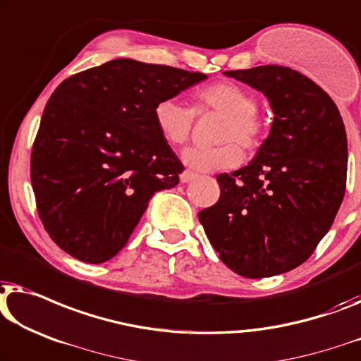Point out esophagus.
Masks as SVG:
<instances>
[{"label": "esophagus", "mask_w": 361, "mask_h": 361, "mask_svg": "<svg viewBox=\"0 0 361 361\" xmlns=\"http://www.w3.org/2000/svg\"><path fill=\"white\" fill-rule=\"evenodd\" d=\"M195 177H197V174H193V172L184 171V172H182V174H180V182H184V184H185V182H190V180L195 179Z\"/></svg>", "instance_id": "34e87169"}]
</instances>
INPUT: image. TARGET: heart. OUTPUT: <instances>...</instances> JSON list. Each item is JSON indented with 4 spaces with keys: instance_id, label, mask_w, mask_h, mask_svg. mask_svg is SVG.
<instances>
[{
    "instance_id": "obj_1",
    "label": "heart",
    "mask_w": 361,
    "mask_h": 361,
    "mask_svg": "<svg viewBox=\"0 0 361 361\" xmlns=\"http://www.w3.org/2000/svg\"><path fill=\"white\" fill-rule=\"evenodd\" d=\"M193 114L223 116L212 148L193 146L182 153V163L193 172H215L233 169L241 164L243 151L252 153L262 145L264 122L257 116V97L247 87L233 81H219L193 94L192 109L174 99H163L153 111L154 125L161 138L169 146L189 142L193 130Z\"/></svg>"
}]
</instances>
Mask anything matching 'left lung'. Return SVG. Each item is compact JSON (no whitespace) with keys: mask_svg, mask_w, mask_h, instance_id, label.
<instances>
[{"mask_svg":"<svg viewBox=\"0 0 361 361\" xmlns=\"http://www.w3.org/2000/svg\"><path fill=\"white\" fill-rule=\"evenodd\" d=\"M269 99L274 122L247 166L218 174L221 195L198 213L219 259L245 279L306 262L326 236L347 184V133L331 96L279 65L224 71Z\"/></svg>","mask_w":361,"mask_h":361,"instance_id":"8db88e82","label":"left lung"}]
</instances>
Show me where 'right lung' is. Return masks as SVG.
I'll list each match as a JSON object with an SVG mask.
<instances>
[{
  "label": "right lung",
  "instance_id": "add662e5",
  "mask_svg": "<svg viewBox=\"0 0 361 361\" xmlns=\"http://www.w3.org/2000/svg\"><path fill=\"white\" fill-rule=\"evenodd\" d=\"M203 80V73L117 59L56 87L32 146L30 180L42 224L60 249L106 262L128 243L149 198L179 184L184 166L153 111Z\"/></svg>",
  "mask_w": 361,
  "mask_h": 361
}]
</instances>
